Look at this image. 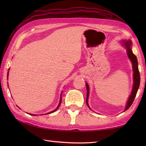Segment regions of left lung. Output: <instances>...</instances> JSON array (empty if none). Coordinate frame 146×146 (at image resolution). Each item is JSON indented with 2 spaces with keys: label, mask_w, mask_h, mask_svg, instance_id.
Segmentation results:
<instances>
[{
  "label": "left lung",
  "mask_w": 146,
  "mask_h": 146,
  "mask_svg": "<svg viewBox=\"0 0 146 146\" xmlns=\"http://www.w3.org/2000/svg\"><path fill=\"white\" fill-rule=\"evenodd\" d=\"M121 44H122L123 47H125L127 51V54L128 58L129 60H131V63L132 64V70L134 73H133V86H132V90L131 92V94L130 95L129 97L128 98V100L127 102V104L125 108V110L123 111L129 109V108L131 106L133 102H134V98L137 94V92L138 91V89L139 87V85H140V81H141V77H140V73H139V68H138V61L137 57L135 56V55L133 53L132 51V41L131 40H122L121 41ZM86 90H87V94H86V105L89 107L90 110H92L90 107L88 105V97H89V94H90V89H89V86L88 83L86 82Z\"/></svg>",
  "instance_id": "obj_1"
}]
</instances>
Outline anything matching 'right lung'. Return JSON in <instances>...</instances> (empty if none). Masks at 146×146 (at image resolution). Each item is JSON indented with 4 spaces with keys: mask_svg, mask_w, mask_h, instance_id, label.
Masks as SVG:
<instances>
[{
    "mask_svg": "<svg viewBox=\"0 0 146 146\" xmlns=\"http://www.w3.org/2000/svg\"><path fill=\"white\" fill-rule=\"evenodd\" d=\"M8 76H9V71L7 72V80H8ZM61 94H62V92H61ZM61 97H60V102H59V104H58V107H57V108H56L55 110H52V111H49V112H48V113H45L44 115H46V114H49V113H53V112H54V111L56 110L58 108H59V107H60V104H61ZM28 114H29V115H35V114H31V113H28ZM42 115H44V114H42Z\"/></svg>",
    "mask_w": 146,
    "mask_h": 146,
    "instance_id": "add662e5",
    "label": "right lung"
}]
</instances>
